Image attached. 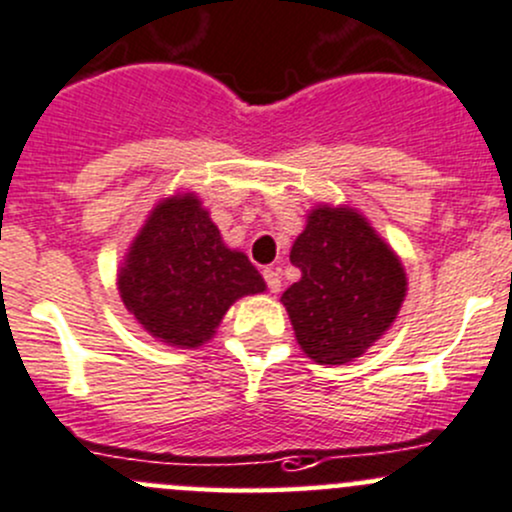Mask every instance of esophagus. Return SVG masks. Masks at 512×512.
<instances>
[{
    "label": "esophagus",
    "mask_w": 512,
    "mask_h": 512,
    "mask_svg": "<svg viewBox=\"0 0 512 512\" xmlns=\"http://www.w3.org/2000/svg\"><path fill=\"white\" fill-rule=\"evenodd\" d=\"M262 274H265L267 289H270L272 294H277L279 289H282V274H279V270H274V267H267V270Z\"/></svg>",
    "instance_id": "1"
}]
</instances>
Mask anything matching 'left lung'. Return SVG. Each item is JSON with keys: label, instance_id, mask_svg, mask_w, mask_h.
Segmentation results:
<instances>
[{"label": "left lung", "instance_id": "obj_1", "mask_svg": "<svg viewBox=\"0 0 512 512\" xmlns=\"http://www.w3.org/2000/svg\"><path fill=\"white\" fill-rule=\"evenodd\" d=\"M301 279L282 294L299 346L341 365L373 346L397 319L407 277L395 252L351 208H316L289 255Z\"/></svg>", "mask_w": 512, "mask_h": 512}]
</instances>
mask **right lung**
<instances>
[{
    "label": "right lung",
    "instance_id": "add662e5",
    "mask_svg": "<svg viewBox=\"0 0 512 512\" xmlns=\"http://www.w3.org/2000/svg\"><path fill=\"white\" fill-rule=\"evenodd\" d=\"M257 292H265V279L242 252L223 245L193 193L154 208L120 270L129 314L179 348L208 341L228 306Z\"/></svg>",
    "mask_w": 512,
    "mask_h": 512
}]
</instances>
